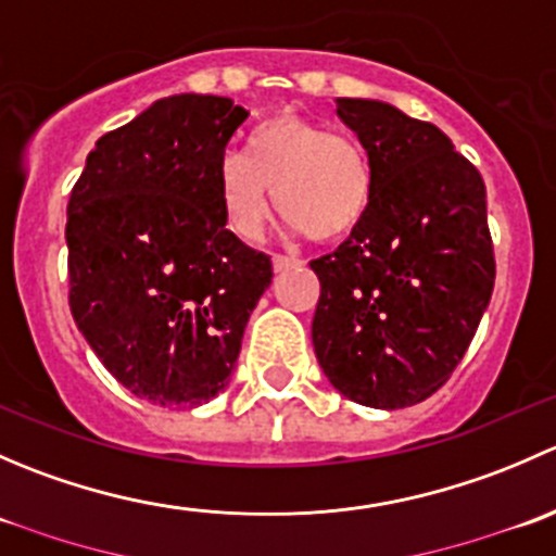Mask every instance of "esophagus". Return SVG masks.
Listing matches in <instances>:
<instances>
[{
    "label": "esophagus",
    "instance_id": "obj_1",
    "mask_svg": "<svg viewBox=\"0 0 556 556\" xmlns=\"http://www.w3.org/2000/svg\"><path fill=\"white\" fill-rule=\"evenodd\" d=\"M271 263H274V271H285V268L301 266L299 257H293V255H279V252L271 257Z\"/></svg>",
    "mask_w": 556,
    "mask_h": 556
}]
</instances>
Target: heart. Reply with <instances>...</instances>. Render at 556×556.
Wrapping results in <instances>:
<instances>
[{
  "mask_svg": "<svg viewBox=\"0 0 556 556\" xmlns=\"http://www.w3.org/2000/svg\"><path fill=\"white\" fill-rule=\"evenodd\" d=\"M312 242H341L366 223L377 169L366 144L299 115H274L247 137V153L217 164V193L233 233L257 239L268 201Z\"/></svg>",
  "mask_w": 556,
  "mask_h": 556,
  "instance_id": "b5f03b06",
  "label": "heart"
}]
</instances>
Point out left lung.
Returning a JSON list of instances; mask_svg holds the SVG:
<instances>
[{
    "mask_svg": "<svg viewBox=\"0 0 556 556\" xmlns=\"http://www.w3.org/2000/svg\"><path fill=\"white\" fill-rule=\"evenodd\" d=\"M368 148L377 193L366 223L309 266L312 319L330 384L371 408H406L450 382L495 288L479 169L433 123L374 99H336Z\"/></svg>",
    "mask_w": 556,
    "mask_h": 556,
    "instance_id": "8db88e82",
    "label": "left lung"
}]
</instances>
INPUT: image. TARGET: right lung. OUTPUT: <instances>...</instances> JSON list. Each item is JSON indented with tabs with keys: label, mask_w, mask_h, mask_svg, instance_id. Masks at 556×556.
I'll return each mask as SVG.
<instances>
[{
	"label": "right lung",
	"mask_w": 556,
	"mask_h": 556,
	"mask_svg": "<svg viewBox=\"0 0 556 556\" xmlns=\"http://www.w3.org/2000/svg\"><path fill=\"white\" fill-rule=\"evenodd\" d=\"M250 112L159 99L104 134L66 206L70 309L106 371L155 406L212 401L237 366L271 257L226 228L217 164Z\"/></svg>",
	"instance_id": "right-lung-1"
}]
</instances>
